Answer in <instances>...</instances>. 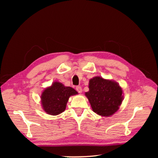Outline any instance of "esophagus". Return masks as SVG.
I'll return each instance as SVG.
<instances>
[{
	"instance_id": "obj_1",
	"label": "esophagus",
	"mask_w": 158,
	"mask_h": 158,
	"mask_svg": "<svg viewBox=\"0 0 158 158\" xmlns=\"http://www.w3.org/2000/svg\"><path fill=\"white\" fill-rule=\"evenodd\" d=\"M76 89L77 90V92L78 93H80V94H81V93L82 92V87H81V86H76Z\"/></svg>"
}]
</instances>
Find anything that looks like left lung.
Segmentation results:
<instances>
[{"instance_id":"8db88e82","label":"left lung","mask_w":158,"mask_h":158,"mask_svg":"<svg viewBox=\"0 0 158 158\" xmlns=\"http://www.w3.org/2000/svg\"><path fill=\"white\" fill-rule=\"evenodd\" d=\"M93 111L102 117L116 113L123 99V90L113 80L95 76L89 81V91L85 93Z\"/></svg>"}]
</instances>
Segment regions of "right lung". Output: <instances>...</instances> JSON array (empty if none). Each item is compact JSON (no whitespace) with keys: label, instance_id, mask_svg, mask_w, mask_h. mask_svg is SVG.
<instances>
[{"label":"right lung","instance_id":"1","mask_svg":"<svg viewBox=\"0 0 158 158\" xmlns=\"http://www.w3.org/2000/svg\"><path fill=\"white\" fill-rule=\"evenodd\" d=\"M78 92L69 86L59 82H54L51 86L45 88L41 95L42 108L51 115H57L64 111L69 99Z\"/></svg>","mask_w":158,"mask_h":158}]
</instances>
